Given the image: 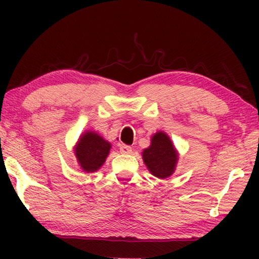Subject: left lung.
<instances>
[{
	"instance_id": "1",
	"label": "left lung",
	"mask_w": 259,
	"mask_h": 259,
	"mask_svg": "<svg viewBox=\"0 0 259 259\" xmlns=\"http://www.w3.org/2000/svg\"><path fill=\"white\" fill-rule=\"evenodd\" d=\"M111 148V143L105 140L97 131L87 130L74 146V154L84 172L93 173L105 164Z\"/></svg>"
}]
</instances>
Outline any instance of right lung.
<instances>
[{
  "label": "right lung",
  "mask_w": 259,
  "mask_h": 259,
  "mask_svg": "<svg viewBox=\"0 0 259 259\" xmlns=\"http://www.w3.org/2000/svg\"><path fill=\"white\" fill-rule=\"evenodd\" d=\"M141 154L148 171L159 179H166L172 176L179 160L175 145L164 131L153 134L151 145Z\"/></svg>",
  "instance_id": "add662e5"
}]
</instances>
